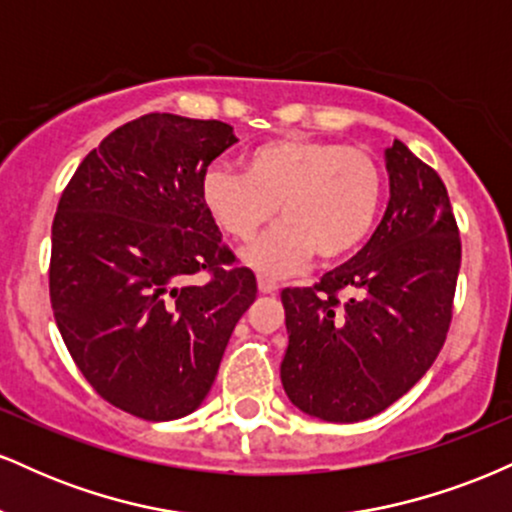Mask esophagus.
<instances>
[{
    "label": "esophagus",
    "instance_id": "1",
    "mask_svg": "<svg viewBox=\"0 0 512 512\" xmlns=\"http://www.w3.org/2000/svg\"><path fill=\"white\" fill-rule=\"evenodd\" d=\"M257 289H260L264 296H272V293L279 291V284H276L274 279H267V276H260V279H257Z\"/></svg>",
    "mask_w": 512,
    "mask_h": 512
}]
</instances>
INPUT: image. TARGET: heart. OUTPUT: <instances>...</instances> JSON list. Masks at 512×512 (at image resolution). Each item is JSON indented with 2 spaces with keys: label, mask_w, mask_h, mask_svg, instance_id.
Returning a JSON list of instances; mask_svg holds the SVG:
<instances>
[{
  "label": "heart",
  "mask_w": 512,
  "mask_h": 512,
  "mask_svg": "<svg viewBox=\"0 0 512 512\" xmlns=\"http://www.w3.org/2000/svg\"><path fill=\"white\" fill-rule=\"evenodd\" d=\"M245 175L211 166L202 204L236 243H250L279 209L284 223L245 252L264 274H291L310 257L334 264L356 255L378 226L385 175L366 149L284 134L245 154Z\"/></svg>",
  "instance_id": "heart-1"
}]
</instances>
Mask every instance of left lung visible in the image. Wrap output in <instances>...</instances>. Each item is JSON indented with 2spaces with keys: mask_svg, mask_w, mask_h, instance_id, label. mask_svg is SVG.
Listing matches in <instances>:
<instances>
[{
  "mask_svg": "<svg viewBox=\"0 0 512 512\" xmlns=\"http://www.w3.org/2000/svg\"><path fill=\"white\" fill-rule=\"evenodd\" d=\"M390 202L363 245L310 289H284L281 385L298 409L354 424L397 402L443 349L462 245L443 180L399 139Z\"/></svg>",
  "mask_w": 512,
  "mask_h": 512,
  "instance_id": "8db88e82",
  "label": "left lung"
}]
</instances>
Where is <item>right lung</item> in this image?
<instances>
[{
	"label": "right lung",
	"instance_id": "right-lung-1",
	"mask_svg": "<svg viewBox=\"0 0 512 512\" xmlns=\"http://www.w3.org/2000/svg\"><path fill=\"white\" fill-rule=\"evenodd\" d=\"M233 127L149 113L79 163L52 221L50 303L93 390L146 421L192 414L257 281L202 204ZM209 271L207 285L186 281Z\"/></svg>",
	"mask_w": 512,
	"mask_h": 512
}]
</instances>
